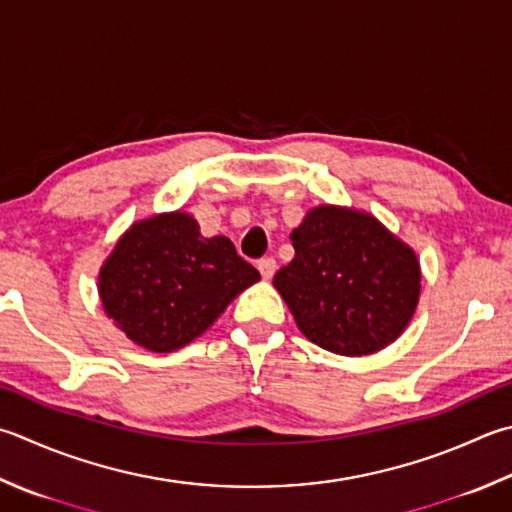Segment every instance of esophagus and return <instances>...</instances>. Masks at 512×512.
Returning a JSON list of instances; mask_svg holds the SVG:
<instances>
[{
    "mask_svg": "<svg viewBox=\"0 0 512 512\" xmlns=\"http://www.w3.org/2000/svg\"><path fill=\"white\" fill-rule=\"evenodd\" d=\"M258 272L260 276L265 278V281H269L276 274V260L274 258H260L258 260Z\"/></svg>",
    "mask_w": 512,
    "mask_h": 512,
    "instance_id": "obj_1",
    "label": "esophagus"
}]
</instances>
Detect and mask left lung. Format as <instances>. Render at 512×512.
<instances>
[{"label":"left lung","mask_w":512,"mask_h":512,"mask_svg":"<svg viewBox=\"0 0 512 512\" xmlns=\"http://www.w3.org/2000/svg\"><path fill=\"white\" fill-rule=\"evenodd\" d=\"M294 258L274 276L294 321L327 352L365 356L397 341L417 310V254L363 211L321 205L292 231Z\"/></svg>","instance_id":"left-lung-1"}]
</instances>
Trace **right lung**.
<instances>
[{"label": "right lung", "instance_id": "1", "mask_svg": "<svg viewBox=\"0 0 512 512\" xmlns=\"http://www.w3.org/2000/svg\"><path fill=\"white\" fill-rule=\"evenodd\" d=\"M260 278L225 236L205 238L185 211L138 220L100 269L102 307L151 352L185 347Z\"/></svg>", "mask_w": 512, "mask_h": 512}]
</instances>
